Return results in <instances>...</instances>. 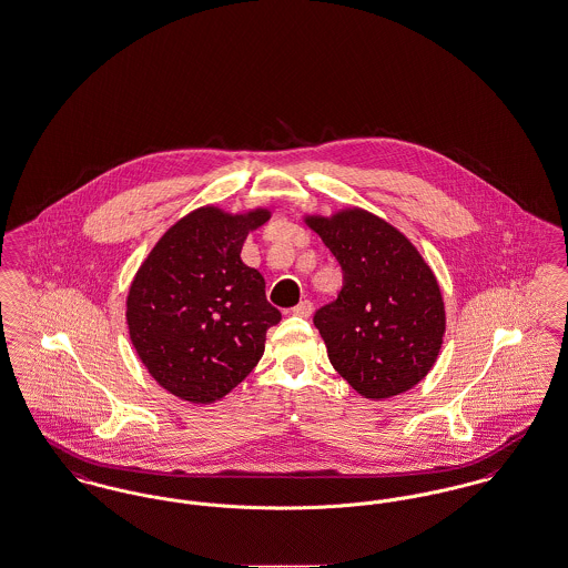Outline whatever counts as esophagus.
I'll use <instances>...</instances> for the list:
<instances>
[{
	"label": "esophagus",
	"mask_w": 568,
	"mask_h": 568,
	"mask_svg": "<svg viewBox=\"0 0 568 568\" xmlns=\"http://www.w3.org/2000/svg\"><path fill=\"white\" fill-rule=\"evenodd\" d=\"M292 313L297 317H311L313 315V302L311 300H302L297 306L292 308Z\"/></svg>",
	"instance_id": "1"
}]
</instances>
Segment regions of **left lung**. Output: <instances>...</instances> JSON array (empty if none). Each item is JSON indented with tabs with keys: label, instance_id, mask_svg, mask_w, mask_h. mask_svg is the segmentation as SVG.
<instances>
[{
	"label": "left lung",
	"instance_id": "1",
	"mask_svg": "<svg viewBox=\"0 0 568 568\" xmlns=\"http://www.w3.org/2000/svg\"><path fill=\"white\" fill-rule=\"evenodd\" d=\"M343 268V290L313 322L334 371L371 400L405 394L430 373L445 302L417 246L385 219L349 206L304 215Z\"/></svg>",
	"mask_w": 568,
	"mask_h": 568
}]
</instances>
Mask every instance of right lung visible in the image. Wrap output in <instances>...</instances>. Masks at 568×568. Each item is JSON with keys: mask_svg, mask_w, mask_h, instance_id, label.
I'll return each mask as SVG.
<instances>
[{"mask_svg": "<svg viewBox=\"0 0 568 568\" xmlns=\"http://www.w3.org/2000/svg\"><path fill=\"white\" fill-rule=\"evenodd\" d=\"M268 209L227 213L215 204L181 216L140 264L128 292V327L140 362L172 396L211 405L260 362L281 313L266 281L241 260Z\"/></svg>", "mask_w": 568, "mask_h": 568, "instance_id": "1", "label": "right lung"}]
</instances>
